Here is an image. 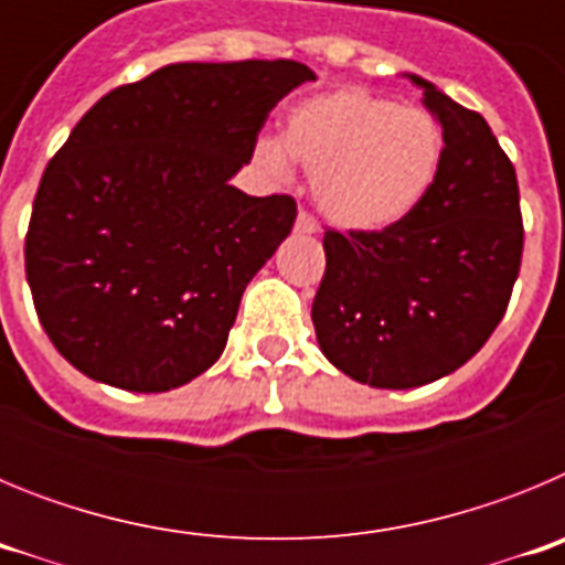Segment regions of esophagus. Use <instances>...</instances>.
Returning a JSON list of instances; mask_svg holds the SVG:
<instances>
[{"label": "esophagus", "instance_id": "esophagus-1", "mask_svg": "<svg viewBox=\"0 0 565 565\" xmlns=\"http://www.w3.org/2000/svg\"><path fill=\"white\" fill-rule=\"evenodd\" d=\"M294 232H299V234H317L319 232L317 217H313L311 212H306V209H299L297 223H294Z\"/></svg>", "mask_w": 565, "mask_h": 565}]
</instances>
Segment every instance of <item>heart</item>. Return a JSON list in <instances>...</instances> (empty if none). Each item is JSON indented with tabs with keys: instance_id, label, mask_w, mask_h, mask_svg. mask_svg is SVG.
Instances as JSON below:
<instances>
[{
	"instance_id": "1",
	"label": "heart",
	"mask_w": 565,
	"mask_h": 565,
	"mask_svg": "<svg viewBox=\"0 0 565 565\" xmlns=\"http://www.w3.org/2000/svg\"><path fill=\"white\" fill-rule=\"evenodd\" d=\"M288 154L313 174L319 209L353 232L407 221L436 186L444 129L436 115L371 89L342 87L299 102L282 143L259 141L257 158L288 172Z\"/></svg>"
}]
</instances>
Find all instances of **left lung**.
<instances>
[{"instance_id":"left-lung-1","label":"left lung","mask_w":565,"mask_h":565,"mask_svg":"<svg viewBox=\"0 0 565 565\" xmlns=\"http://www.w3.org/2000/svg\"><path fill=\"white\" fill-rule=\"evenodd\" d=\"M444 129L422 206L382 232L328 228L311 319L328 362L371 387L407 391L458 371L503 319L523 254L515 167L483 115L411 76Z\"/></svg>"}]
</instances>
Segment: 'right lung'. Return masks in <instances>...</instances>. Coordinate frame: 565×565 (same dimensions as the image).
<instances>
[{"label": "right lung", "instance_id": "1", "mask_svg": "<svg viewBox=\"0 0 565 565\" xmlns=\"http://www.w3.org/2000/svg\"><path fill=\"white\" fill-rule=\"evenodd\" d=\"M306 64L181 62L89 107L39 183L24 271L56 351L96 382L163 393L209 371L254 274L291 234L288 194L232 178Z\"/></svg>", "mask_w": 565, "mask_h": 565}]
</instances>
